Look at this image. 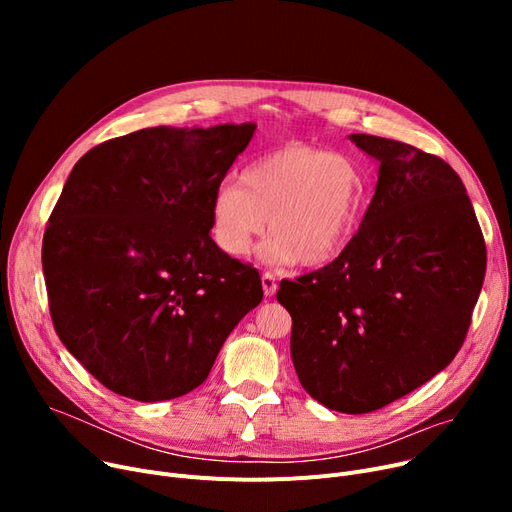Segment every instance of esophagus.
<instances>
[{"instance_id": "obj_1", "label": "esophagus", "mask_w": 512, "mask_h": 512, "mask_svg": "<svg viewBox=\"0 0 512 512\" xmlns=\"http://www.w3.org/2000/svg\"><path fill=\"white\" fill-rule=\"evenodd\" d=\"M261 286H263L265 297H274L276 290H278V282H276V278L272 274H263L261 276Z\"/></svg>"}]
</instances>
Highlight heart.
Returning <instances> with one entry per match:
<instances>
[{
    "mask_svg": "<svg viewBox=\"0 0 512 512\" xmlns=\"http://www.w3.org/2000/svg\"><path fill=\"white\" fill-rule=\"evenodd\" d=\"M240 180H224L213 191L215 242L226 253H247L270 218L274 234L261 247L270 263L334 261L351 247L369 207V180L359 161L313 145L290 143L265 153Z\"/></svg>",
    "mask_w": 512,
    "mask_h": 512,
    "instance_id": "1",
    "label": "heart"
}]
</instances>
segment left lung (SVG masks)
I'll return each mask as SVG.
<instances>
[{
	"mask_svg": "<svg viewBox=\"0 0 512 512\" xmlns=\"http://www.w3.org/2000/svg\"><path fill=\"white\" fill-rule=\"evenodd\" d=\"M351 141L380 164L363 224L340 257L282 280L276 297L292 317L301 386L332 411L361 415L423 386L459 353L486 242L444 159L371 134Z\"/></svg>",
	"mask_w": 512,
	"mask_h": 512,
	"instance_id": "1",
	"label": "left lung"
}]
</instances>
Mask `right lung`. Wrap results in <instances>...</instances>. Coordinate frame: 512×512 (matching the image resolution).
Segmentation results:
<instances>
[{
    "label": "right lung",
    "instance_id": "1",
    "mask_svg": "<svg viewBox=\"0 0 512 512\" xmlns=\"http://www.w3.org/2000/svg\"><path fill=\"white\" fill-rule=\"evenodd\" d=\"M257 124L155 126L76 161L43 236L53 326L112 392L159 402L201 386L259 272L211 240V197Z\"/></svg>",
    "mask_w": 512,
    "mask_h": 512
}]
</instances>
